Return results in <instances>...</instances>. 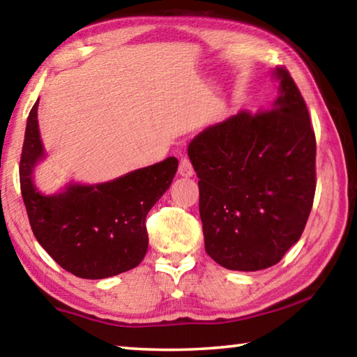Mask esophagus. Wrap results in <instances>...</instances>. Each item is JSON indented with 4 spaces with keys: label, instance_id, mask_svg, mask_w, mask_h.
I'll return each instance as SVG.
<instances>
[{
    "label": "esophagus",
    "instance_id": "34e87169",
    "mask_svg": "<svg viewBox=\"0 0 357 357\" xmlns=\"http://www.w3.org/2000/svg\"><path fill=\"white\" fill-rule=\"evenodd\" d=\"M178 172H179L181 176H185V178H190V176H193V173H195V172H193V167L190 164V160L187 159V157H183V159L179 160Z\"/></svg>",
    "mask_w": 357,
    "mask_h": 357
}]
</instances>
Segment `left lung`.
Wrapping results in <instances>:
<instances>
[{"label": "left lung", "mask_w": 357, "mask_h": 357, "mask_svg": "<svg viewBox=\"0 0 357 357\" xmlns=\"http://www.w3.org/2000/svg\"><path fill=\"white\" fill-rule=\"evenodd\" d=\"M279 98L271 110L239 112L189 144L200 187L204 249L231 271L280 261L304 231L315 197L317 140L304 98L275 68Z\"/></svg>", "instance_id": "1"}]
</instances>
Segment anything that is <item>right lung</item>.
Instances as JSON below:
<instances>
[{"label": "right lung", "mask_w": 357, "mask_h": 357, "mask_svg": "<svg viewBox=\"0 0 357 357\" xmlns=\"http://www.w3.org/2000/svg\"><path fill=\"white\" fill-rule=\"evenodd\" d=\"M38 104L29 112L20 157V189L38 243L68 273L80 279H107L142 263L148 250L146 215L178 170L176 157L130 172L110 183L69 184L42 195L33 172L44 157Z\"/></svg>", "instance_id": "right-lung-1"}]
</instances>
